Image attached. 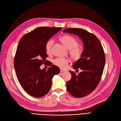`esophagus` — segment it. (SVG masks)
<instances>
[{"mask_svg": "<svg viewBox=\"0 0 121 121\" xmlns=\"http://www.w3.org/2000/svg\"><path fill=\"white\" fill-rule=\"evenodd\" d=\"M60 73H64V72H65V70H64V69H60Z\"/></svg>", "mask_w": 121, "mask_h": 121, "instance_id": "34e87169", "label": "esophagus"}]
</instances>
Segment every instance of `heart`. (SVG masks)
<instances>
[{
	"label": "heart",
	"mask_w": 121,
	"mask_h": 121,
	"mask_svg": "<svg viewBox=\"0 0 121 121\" xmlns=\"http://www.w3.org/2000/svg\"><path fill=\"white\" fill-rule=\"evenodd\" d=\"M60 40L65 46L69 49V54L73 59L78 60L80 59L82 55V49L78 45V41L74 37L69 35H65L61 36ZM53 42V39H49L45 44V50L48 54L52 53V48ZM52 62L55 65L65 69L68 66L70 60L68 58L56 57L53 60Z\"/></svg>",
	"instance_id": "obj_1"
}]
</instances>
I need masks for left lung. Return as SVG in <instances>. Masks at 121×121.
Returning a JSON list of instances; mask_svg holds the SVG:
<instances>
[{
	"instance_id": "8db88e82",
	"label": "left lung",
	"mask_w": 121,
	"mask_h": 121,
	"mask_svg": "<svg viewBox=\"0 0 121 121\" xmlns=\"http://www.w3.org/2000/svg\"><path fill=\"white\" fill-rule=\"evenodd\" d=\"M63 32L78 35L84 46L81 57L73 65L82 72L76 74L70 70L72 78L66 83V89L74 97L86 96L96 88L102 76L106 61L103 47L96 36L84 29L66 28Z\"/></svg>"
}]
</instances>
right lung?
<instances>
[{
    "instance_id": "add662e5",
    "label": "right lung",
    "mask_w": 121,
    "mask_h": 121,
    "mask_svg": "<svg viewBox=\"0 0 121 121\" xmlns=\"http://www.w3.org/2000/svg\"><path fill=\"white\" fill-rule=\"evenodd\" d=\"M61 30V27H37L23 36L19 40L14 59V67L18 81L30 95L41 98L51 89L54 75L60 73L59 68L52 65L48 70L40 69L48 57L45 44ZM49 63L48 66L51 65Z\"/></svg>"
}]
</instances>
